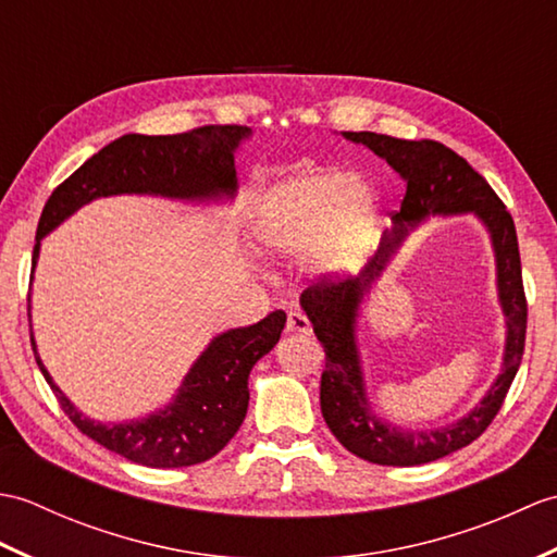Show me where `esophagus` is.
<instances>
[{
	"instance_id": "34e87169",
	"label": "esophagus",
	"mask_w": 557,
	"mask_h": 557,
	"mask_svg": "<svg viewBox=\"0 0 557 557\" xmlns=\"http://www.w3.org/2000/svg\"><path fill=\"white\" fill-rule=\"evenodd\" d=\"M287 333H299V335L311 333V321L301 311H289L287 313Z\"/></svg>"
}]
</instances>
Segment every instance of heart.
Wrapping results in <instances>:
<instances>
[{
  "label": "heart",
  "instance_id": "obj_1",
  "mask_svg": "<svg viewBox=\"0 0 557 557\" xmlns=\"http://www.w3.org/2000/svg\"><path fill=\"white\" fill-rule=\"evenodd\" d=\"M373 218L369 188L347 172H306L272 186L256 210V236L268 251L297 253L318 244L321 263L333 268L359 253Z\"/></svg>",
  "mask_w": 557,
  "mask_h": 557
}]
</instances>
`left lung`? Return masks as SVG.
<instances>
[{"label": "left lung", "mask_w": 557, "mask_h": 557, "mask_svg": "<svg viewBox=\"0 0 557 557\" xmlns=\"http://www.w3.org/2000/svg\"><path fill=\"white\" fill-rule=\"evenodd\" d=\"M347 140L361 144L383 158L401 180L407 194L393 215V232H385L381 248L357 280L339 285H311L301 294V309L309 315L315 337L325 349L321 375V411L337 441L351 455L383 467H417L453 455L474 443L500 411L527 339V297L522 285V260L512 215L488 182L437 140H405L373 132H342ZM474 211L487 224L499 270V298L506 313L508 335L504 373L487 397L457 424L429 432H405L374 417L360 373L356 347L358 304L362 294L382 274L406 232L431 214Z\"/></svg>", "instance_id": "obj_1"}]
</instances>
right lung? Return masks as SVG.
Here are the masks:
<instances>
[{
	"mask_svg": "<svg viewBox=\"0 0 557 557\" xmlns=\"http://www.w3.org/2000/svg\"><path fill=\"white\" fill-rule=\"evenodd\" d=\"M248 136V126L224 124L200 126L174 136L126 134L112 140L47 198L35 234L33 268L38 263L42 236L100 196L232 198L236 194L234 152ZM285 323V311H272L253 325L218 335L196 359L168 407L126 423H100L83 417L47 373L33 335L30 342L45 381L83 435L136 465L176 469L215 457L239 431L248 409V373L260 357L277 345Z\"/></svg>",
	"mask_w": 557,
	"mask_h": 557,
	"instance_id": "1",
	"label": "right lung"
}]
</instances>
